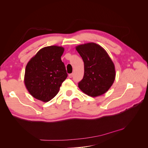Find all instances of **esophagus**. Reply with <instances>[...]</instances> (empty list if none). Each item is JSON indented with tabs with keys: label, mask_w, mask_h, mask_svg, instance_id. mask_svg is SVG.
Returning <instances> with one entry per match:
<instances>
[{
	"label": "esophagus",
	"mask_w": 148,
	"mask_h": 148,
	"mask_svg": "<svg viewBox=\"0 0 148 148\" xmlns=\"http://www.w3.org/2000/svg\"><path fill=\"white\" fill-rule=\"evenodd\" d=\"M73 73H70V74H69V78H72V77H73Z\"/></svg>",
	"instance_id": "34e87169"
}]
</instances>
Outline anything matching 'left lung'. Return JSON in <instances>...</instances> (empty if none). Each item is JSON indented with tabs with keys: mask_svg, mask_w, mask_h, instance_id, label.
<instances>
[{
	"mask_svg": "<svg viewBox=\"0 0 148 148\" xmlns=\"http://www.w3.org/2000/svg\"><path fill=\"white\" fill-rule=\"evenodd\" d=\"M84 62V76L78 87L91 97L102 95L109 90L115 78V66L105 49L89 42L76 47Z\"/></svg>",
	"mask_w": 148,
	"mask_h": 148,
	"instance_id": "obj_1",
	"label": "left lung"
}]
</instances>
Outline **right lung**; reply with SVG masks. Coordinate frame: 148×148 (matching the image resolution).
Segmentation results:
<instances>
[{"instance_id":"obj_1","label":"right lung","mask_w":148,"mask_h":148,"mask_svg":"<svg viewBox=\"0 0 148 148\" xmlns=\"http://www.w3.org/2000/svg\"><path fill=\"white\" fill-rule=\"evenodd\" d=\"M64 48L51 46L43 47L28 62L24 82L30 95L42 102L53 99L67 77L61 60Z\"/></svg>"}]
</instances>
